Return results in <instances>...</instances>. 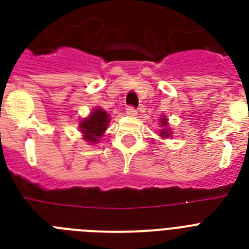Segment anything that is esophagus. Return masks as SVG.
<instances>
[{
    "instance_id": "34e87169",
    "label": "esophagus",
    "mask_w": 249,
    "mask_h": 249,
    "mask_svg": "<svg viewBox=\"0 0 249 249\" xmlns=\"http://www.w3.org/2000/svg\"><path fill=\"white\" fill-rule=\"evenodd\" d=\"M137 112H138V111H137L134 107H132V106H129L128 108H126V113H128L129 116H136Z\"/></svg>"
}]
</instances>
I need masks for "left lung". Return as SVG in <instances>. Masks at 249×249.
Masks as SVG:
<instances>
[{"label":"left lung","instance_id":"8db88e82","mask_svg":"<svg viewBox=\"0 0 249 249\" xmlns=\"http://www.w3.org/2000/svg\"><path fill=\"white\" fill-rule=\"evenodd\" d=\"M160 124H161V130H160V137L161 138H168L172 134V129L168 128V119L164 116H161V120H160Z\"/></svg>","mask_w":249,"mask_h":249}]
</instances>
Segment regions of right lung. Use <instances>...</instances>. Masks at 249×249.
Returning <instances> with one entry per match:
<instances>
[{
    "label": "right lung",
    "mask_w": 249,
    "mask_h": 249,
    "mask_svg": "<svg viewBox=\"0 0 249 249\" xmlns=\"http://www.w3.org/2000/svg\"><path fill=\"white\" fill-rule=\"evenodd\" d=\"M108 123V113L101 107H95L93 112H90L89 116L85 117L80 123V130L83 133L84 140L90 143H97L99 138L103 136V133L106 132Z\"/></svg>",
    "instance_id": "obj_1"
}]
</instances>
